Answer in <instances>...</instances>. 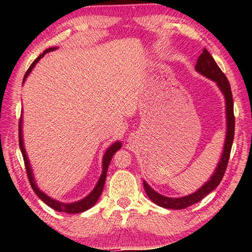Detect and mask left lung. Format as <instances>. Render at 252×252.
Instances as JSON below:
<instances>
[{
  "mask_svg": "<svg viewBox=\"0 0 252 252\" xmlns=\"http://www.w3.org/2000/svg\"><path fill=\"white\" fill-rule=\"evenodd\" d=\"M195 71L201 73L202 75L207 76L208 79H211L215 81L218 85L221 92L223 93L225 99V114H227V133H225V141L223 146V152L221 155V159L219 161L217 169L210 178L204 185L200 188L199 190L195 191L194 193H191L189 195L181 198H169L164 197L160 193H158L152 188L148 185L146 181H143V187L146 190V193L148 197L151 199V201L160 207L167 208V209H177V210H181L187 207L192 206V204L199 202L202 200L206 195L216 189L220 181L222 180L224 176L225 169H227L230 152H231V147L233 142L234 136V114H233V99H232V92L231 88H230L229 81L225 78V75L220 67L217 64L215 60L211 57V54L208 52L206 49H203V52L200 54L198 58L197 64H195Z\"/></svg>",
  "mask_w": 252,
  "mask_h": 252,
  "instance_id": "left-lung-1",
  "label": "left lung"
}]
</instances>
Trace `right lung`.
<instances>
[{"label": "right lung", "instance_id": "right-lung-1", "mask_svg": "<svg viewBox=\"0 0 252 252\" xmlns=\"http://www.w3.org/2000/svg\"><path fill=\"white\" fill-rule=\"evenodd\" d=\"M58 48H49L46 49L43 53L40 54L39 57H37L35 60H34L33 63L31 65H30L29 70L27 71V73L24 75V79H23V82L25 81V79L28 78V75L30 74V72L32 71V69L37 62L40 61V60L44 57L46 53L51 52V51H54L57 50ZM19 143H20V149H21V152H22V156H23V160H24V164H25V169H27V173H28V178H29V181L31 183V187L34 192L36 193L37 197H39L42 201L44 203L48 204L50 208L54 209V210H57L59 212H65V213H80V212H83L85 210H88V209L92 208L94 204L96 203L97 199L100 198V195L102 193V191H103V187H104V183H105V179H106V171H108V168H109V164L111 162V159H112V157L114 153H116L118 150H120L121 148V142L120 141H117L114 142L112 146H111L106 152L104 153L103 156V161H102V174L99 179V181H97L96 186L94 189L91 191V193L87 195V197L83 198L82 200H79V201L76 202H72V203H63V202H60L57 201L55 199H52L49 195H46L45 193L42 192V191L37 188L35 181H34V177H33V172H32V169H31V165H30V162L28 159V156H27V151H25L24 149V143H23V136H22V116L20 118V123H19Z\"/></svg>", "mask_w": 252, "mask_h": 252}]
</instances>
